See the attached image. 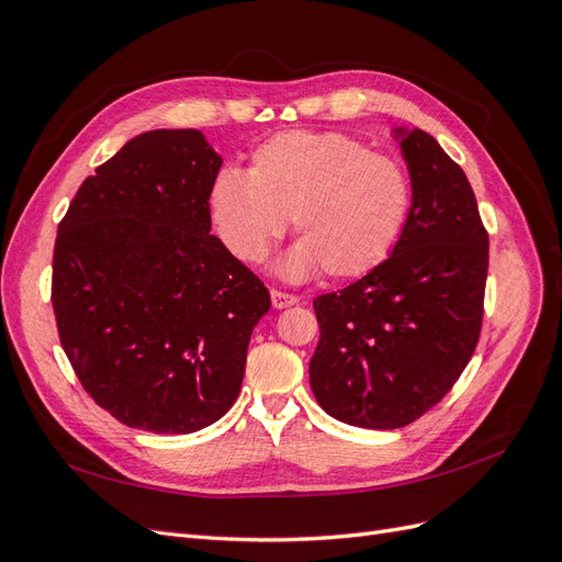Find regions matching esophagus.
<instances>
[{
	"instance_id": "34e87169",
	"label": "esophagus",
	"mask_w": 562,
	"mask_h": 562,
	"mask_svg": "<svg viewBox=\"0 0 562 562\" xmlns=\"http://www.w3.org/2000/svg\"><path fill=\"white\" fill-rule=\"evenodd\" d=\"M271 304H274V310L293 307V304H297V295L283 293V291H271Z\"/></svg>"
}]
</instances>
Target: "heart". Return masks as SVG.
<instances>
[{
    "mask_svg": "<svg viewBox=\"0 0 562 562\" xmlns=\"http://www.w3.org/2000/svg\"><path fill=\"white\" fill-rule=\"evenodd\" d=\"M209 209L234 258L260 262L293 217L300 244L279 265L281 274L304 279L323 267L333 279H353L398 239L411 182L396 159L345 133L291 131L255 149L248 173L220 171Z\"/></svg>",
    "mask_w": 562,
    "mask_h": 562,
    "instance_id": "obj_1",
    "label": "heart"
}]
</instances>
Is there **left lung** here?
Segmentation results:
<instances>
[{
    "instance_id": "1",
    "label": "left lung",
    "mask_w": 562,
    "mask_h": 562,
    "mask_svg": "<svg viewBox=\"0 0 562 562\" xmlns=\"http://www.w3.org/2000/svg\"><path fill=\"white\" fill-rule=\"evenodd\" d=\"M413 203L389 258L318 295L310 382L330 417L398 429L443 398L479 345L487 232L471 184L422 128H396Z\"/></svg>"
}]
</instances>
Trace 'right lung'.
I'll list each match as a JSON object with an SVG mask.
<instances>
[{"mask_svg":"<svg viewBox=\"0 0 562 562\" xmlns=\"http://www.w3.org/2000/svg\"><path fill=\"white\" fill-rule=\"evenodd\" d=\"M220 166L196 128L140 133L81 182L58 225L60 345L89 396L126 427L192 434L241 391L271 300L211 234Z\"/></svg>","mask_w":562,"mask_h":562,"instance_id":"1","label":"right lung"}]
</instances>
